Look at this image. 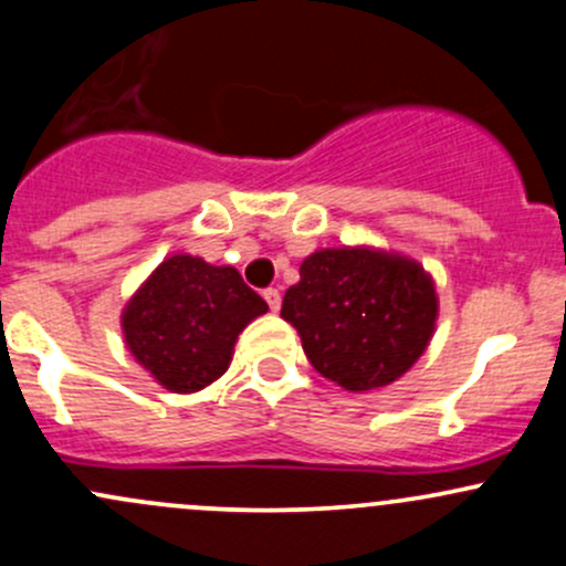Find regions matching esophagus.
<instances>
[{
  "instance_id": "esophagus-1",
  "label": "esophagus",
  "mask_w": 566,
  "mask_h": 566,
  "mask_svg": "<svg viewBox=\"0 0 566 566\" xmlns=\"http://www.w3.org/2000/svg\"><path fill=\"white\" fill-rule=\"evenodd\" d=\"M263 298H265L268 308H271V312H279V306H282V295H279L276 287H268L265 293H263Z\"/></svg>"
}]
</instances>
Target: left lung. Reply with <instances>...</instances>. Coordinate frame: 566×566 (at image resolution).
Instances as JSON below:
<instances>
[{
  "label": "left lung",
  "mask_w": 566,
  "mask_h": 566,
  "mask_svg": "<svg viewBox=\"0 0 566 566\" xmlns=\"http://www.w3.org/2000/svg\"><path fill=\"white\" fill-rule=\"evenodd\" d=\"M439 301L423 265L371 247L319 249L284 293L308 363L344 390L396 382L426 353Z\"/></svg>",
  "instance_id": "obj_1"
}]
</instances>
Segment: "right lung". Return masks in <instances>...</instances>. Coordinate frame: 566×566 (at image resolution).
<instances>
[{"mask_svg":"<svg viewBox=\"0 0 566 566\" xmlns=\"http://www.w3.org/2000/svg\"><path fill=\"white\" fill-rule=\"evenodd\" d=\"M265 312L233 265L174 254L124 306V344L165 390L195 392L228 371L238 333Z\"/></svg>","mask_w":566,"mask_h":566,"instance_id":"add662e5","label":"right lung"}]
</instances>
